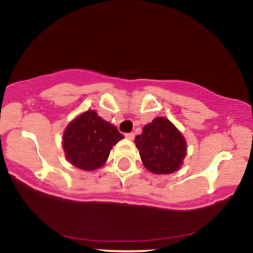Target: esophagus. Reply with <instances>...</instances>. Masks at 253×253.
<instances>
[{"instance_id":"esophagus-1","label":"esophagus","mask_w":253,"mask_h":253,"mask_svg":"<svg viewBox=\"0 0 253 253\" xmlns=\"http://www.w3.org/2000/svg\"><path fill=\"white\" fill-rule=\"evenodd\" d=\"M125 136H126L128 140H133V139H134V133H126Z\"/></svg>"}]
</instances>
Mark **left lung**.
Listing matches in <instances>:
<instances>
[{
  "label": "left lung",
  "mask_w": 253,
  "mask_h": 253,
  "mask_svg": "<svg viewBox=\"0 0 253 253\" xmlns=\"http://www.w3.org/2000/svg\"><path fill=\"white\" fill-rule=\"evenodd\" d=\"M134 143L144 167L156 175L175 172L187 155V144L181 132L165 118H156L146 125Z\"/></svg>",
  "instance_id": "8db88e82"
}]
</instances>
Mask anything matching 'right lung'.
I'll list each match as a JSON object with an SVG mask.
<instances>
[{"instance_id": "1", "label": "right lung", "mask_w": 253, "mask_h": 253, "mask_svg": "<svg viewBox=\"0 0 253 253\" xmlns=\"http://www.w3.org/2000/svg\"><path fill=\"white\" fill-rule=\"evenodd\" d=\"M123 138L117 127L98 117L95 110H88L68 125L63 147L72 165L92 171L106 163L110 150Z\"/></svg>"}]
</instances>
